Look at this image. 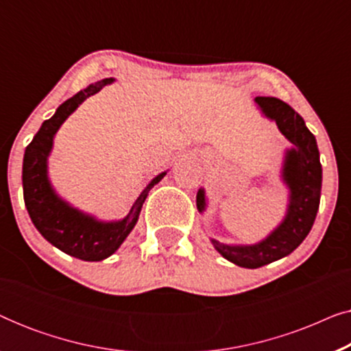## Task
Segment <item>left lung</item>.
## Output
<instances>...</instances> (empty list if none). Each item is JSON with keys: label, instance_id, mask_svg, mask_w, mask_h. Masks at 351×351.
Returning <instances> with one entry per match:
<instances>
[{"label": "left lung", "instance_id": "obj_1", "mask_svg": "<svg viewBox=\"0 0 351 351\" xmlns=\"http://www.w3.org/2000/svg\"><path fill=\"white\" fill-rule=\"evenodd\" d=\"M256 104L267 118L276 123L282 136L294 148L286 152L282 180L289 189V204L282 222L261 243L251 246H233L210 239L214 247L227 261L244 268H258L289 256L310 233L319 208L323 169L313 134L305 126L304 118L276 97H256ZM196 206L206 209L204 190H198Z\"/></svg>", "mask_w": 351, "mask_h": 351}]
</instances>
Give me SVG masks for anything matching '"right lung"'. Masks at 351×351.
I'll return each instance as SVG.
<instances>
[{
  "label": "right lung",
  "mask_w": 351,
  "mask_h": 351,
  "mask_svg": "<svg viewBox=\"0 0 351 351\" xmlns=\"http://www.w3.org/2000/svg\"><path fill=\"white\" fill-rule=\"evenodd\" d=\"M110 83H113V78L97 81L65 100L56 110L54 117L41 124L40 131L28 143L23 155V201L33 225L52 246L86 262L104 261L121 246L128 234L136 227L148 191L166 176V172L156 176L138 195L126 217L114 222H100L93 215L71 208L66 201L57 196L51 186V182L47 179V156L52 150L56 132L59 131L62 123L80 107L81 102L97 94L104 86Z\"/></svg>",
  "instance_id": "right-lung-1"
}]
</instances>
